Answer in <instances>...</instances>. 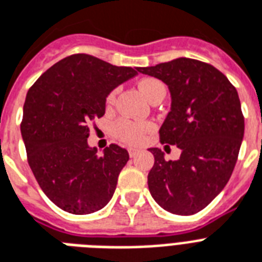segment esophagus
Segmentation results:
<instances>
[{
  "mask_svg": "<svg viewBox=\"0 0 262 262\" xmlns=\"http://www.w3.org/2000/svg\"><path fill=\"white\" fill-rule=\"evenodd\" d=\"M127 152H129V156H130V158H135V156L139 154V149H136V148H129Z\"/></svg>",
  "mask_w": 262,
  "mask_h": 262,
  "instance_id": "1",
  "label": "esophagus"
}]
</instances>
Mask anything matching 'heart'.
Returning <instances> with one entry per match:
<instances>
[{
	"label": "heart",
	"mask_w": 262,
	"mask_h": 262,
	"mask_svg": "<svg viewBox=\"0 0 262 262\" xmlns=\"http://www.w3.org/2000/svg\"><path fill=\"white\" fill-rule=\"evenodd\" d=\"M139 88L151 102L155 98H158L159 95H166V85L160 80L154 79V77L140 80ZM114 98L115 91H113L107 96V106L113 104ZM152 127H154V125L151 122H140V121H132V119L127 118H119L114 122L113 132L119 141L136 145V144H140L143 141L148 132L152 130Z\"/></svg>",
	"instance_id": "b5f03b06"
}]
</instances>
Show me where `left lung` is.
<instances>
[{
	"instance_id": "obj_1",
	"label": "left lung",
	"mask_w": 262,
	"mask_h": 262,
	"mask_svg": "<svg viewBox=\"0 0 262 262\" xmlns=\"http://www.w3.org/2000/svg\"><path fill=\"white\" fill-rule=\"evenodd\" d=\"M137 71L168 85L171 111L160 127V143L182 151L178 160H166L159 148L149 149L155 158L149 191L166 211L197 213L223 190L235 167L245 132L238 92L222 72L197 59Z\"/></svg>"
}]
</instances>
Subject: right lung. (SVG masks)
Here are the masks:
<instances>
[{
	"label": "right lung",
	"mask_w": 262,
	"mask_h": 262,
	"mask_svg": "<svg viewBox=\"0 0 262 262\" xmlns=\"http://www.w3.org/2000/svg\"><path fill=\"white\" fill-rule=\"evenodd\" d=\"M137 68L114 67L90 54L54 63L28 90L20 125L27 160L43 193L73 215L106 207L129 160L125 148L88 147L90 127L104 115L106 98Z\"/></svg>",
	"instance_id": "add662e5"
}]
</instances>
